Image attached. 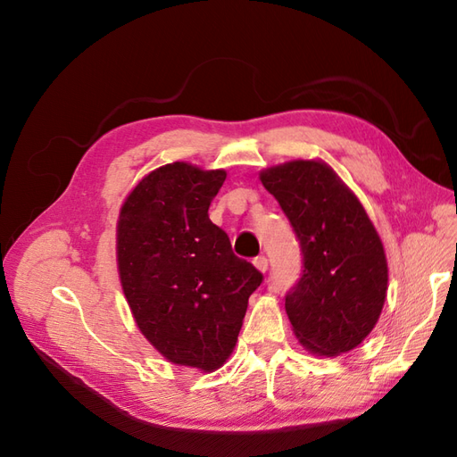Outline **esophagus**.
Masks as SVG:
<instances>
[{"label":"esophagus","mask_w":457,"mask_h":457,"mask_svg":"<svg viewBox=\"0 0 457 457\" xmlns=\"http://www.w3.org/2000/svg\"><path fill=\"white\" fill-rule=\"evenodd\" d=\"M253 264L256 266V270L266 271V270H268V258H266V256H256V258L253 260Z\"/></svg>","instance_id":"34e87169"}]
</instances>
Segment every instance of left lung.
<instances>
[{
  "instance_id": "obj_1",
  "label": "left lung",
  "mask_w": 457,
  "mask_h": 457,
  "mask_svg": "<svg viewBox=\"0 0 457 457\" xmlns=\"http://www.w3.org/2000/svg\"><path fill=\"white\" fill-rule=\"evenodd\" d=\"M260 179L301 245L303 276L285 296L296 338L321 356L356 348L375 328L386 296V256L371 220L321 161L285 162Z\"/></svg>"
}]
</instances>
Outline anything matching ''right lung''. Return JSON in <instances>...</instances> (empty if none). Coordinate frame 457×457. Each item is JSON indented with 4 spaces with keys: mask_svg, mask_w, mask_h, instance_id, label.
<instances>
[{
    "mask_svg": "<svg viewBox=\"0 0 457 457\" xmlns=\"http://www.w3.org/2000/svg\"><path fill=\"white\" fill-rule=\"evenodd\" d=\"M224 179V170L164 164L128 195L116 226L120 283L139 331L166 360L201 371L224 366L264 279L208 218Z\"/></svg>",
    "mask_w": 457,
    "mask_h": 457,
    "instance_id": "add662e5",
    "label": "right lung"
}]
</instances>
